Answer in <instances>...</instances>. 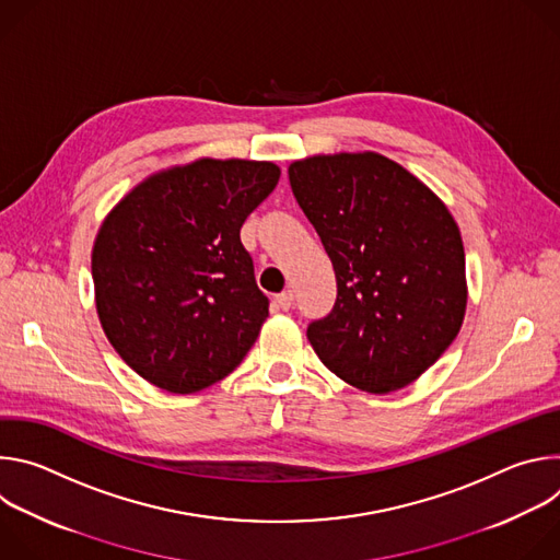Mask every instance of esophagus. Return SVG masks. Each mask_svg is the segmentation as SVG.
Returning a JSON list of instances; mask_svg holds the SVG:
<instances>
[{"instance_id":"obj_1","label":"esophagus","mask_w":560,"mask_h":560,"mask_svg":"<svg viewBox=\"0 0 560 560\" xmlns=\"http://www.w3.org/2000/svg\"><path fill=\"white\" fill-rule=\"evenodd\" d=\"M277 305L281 310H290L294 305V292L292 290H283L281 294H277Z\"/></svg>"}]
</instances>
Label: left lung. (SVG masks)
Listing matches in <instances>:
<instances>
[{
	"label": "left lung",
	"mask_w": 560,
	"mask_h": 560,
	"mask_svg": "<svg viewBox=\"0 0 560 560\" xmlns=\"http://www.w3.org/2000/svg\"><path fill=\"white\" fill-rule=\"evenodd\" d=\"M288 177L337 275L332 312L307 326L316 357L372 394L410 385L463 326L465 250L452 212L370 150L305 156Z\"/></svg>",
	"instance_id": "1"
}]
</instances>
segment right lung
I'll return each mask as SVG.
<instances>
[{
  "label": "right lung",
  "instance_id": "right-lung-1",
  "mask_svg": "<svg viewBox=\"0 0 560 560\" xmlns=\"http://www.w3.org/2000/svg\"><path fill=\"white\" fill-rule=\"evenodd\" d=\"M279 177L272 162L203 156L145 177L106 214L93 246L97 314L148 383L199 392L255 346L268 296L238 230Z\"/></svg>",
  "mask_w": 560,
  "mask_h": 560
}]
</instances>
